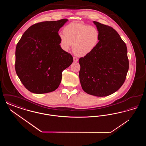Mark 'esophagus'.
<instances>
[{
    "mask_svg": "<svg viewBox=\"0 0 146 146\" xmlns=\"http://www.w3.org/2000/svg\"><path fill=\"white\" fill-rule=\"evenodd\" d=\"M73 60L74 62H78V58L76 57H73Z\"/></svg>",
    "mask_w": 146,
    "mask_h": 146,
    "instance_id": "34e87169",
    "label": "esophagus"
}]
</instances>
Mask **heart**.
<instances>
[{"label": "heart", "instance_id": "obj_1", "mask_svg": "<svg viewBox=\"0 0 146 146\" xmlns=\"http://www.w3.org/2000/svg\"><path fill=\"white\" fill-rule=\"evenodd\" d=\"M62 49L67 51L72 46L78 55L90 54L96 47L100 33L96 28L83 23H71L63 29V33L59 35Z\"/></svg>", "mask_w": 146, "mask_h": 146}]
</instances>
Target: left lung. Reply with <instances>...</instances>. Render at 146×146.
Here are the masks:
<instances>
[{
    "mask_svg": "<svg viewBox=\"0 0 146 146\" xmlns=\"http://www.w3.org/2000/svg\"><path fill=\"white\" fill-rule=\"evenodd\" d=\"M100 33L96 47L79 60L83 90L98 97L110 95L125 82L129 63L125 42L113 28L94 21Z\"/></svg>",
    "mask_w": 146,
    "mask_h": 146,
    "instance_id": "8db88e82",
    "label": "left lung"
}]
</instances>
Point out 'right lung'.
<instances>
[{
  "instance_id": "obj_1",
  "label": "right lung",
  "mask_w": 146,
  "mask_h": 146,
  "mask_svg": "<svg viewBox=\"0 0 146 146\" xmlns=\"http://www.w3.org/2000/svg\"><path fill=\"white\" fill-rule=\"evenodd\" d=\"M67 19L44 21L31 26L17 44L15 70L25 87L35 94L55 90L62 73L73 57L60 45L58 31Z\"/></svg>"
}]
</instances>
